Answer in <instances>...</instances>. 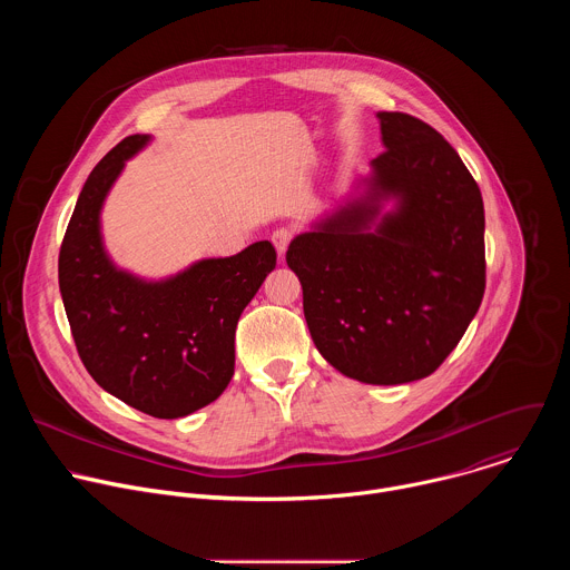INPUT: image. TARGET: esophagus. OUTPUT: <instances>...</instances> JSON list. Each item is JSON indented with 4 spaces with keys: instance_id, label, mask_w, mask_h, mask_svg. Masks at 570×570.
<instances>
[{
    "instance_id": "esophagus-1",
    "label": "esophagus",
    "mask_w": 570,
    "mask_h": 570,
    "mask_svg": "<svg viewBox=\"0 0 570 570\" xmlns=\"http://www.w3.org/2000/svg\"><path fill=\"white\" fill-rule=\"evenodd\" d=\"M271 238H273V243H275V248H277L279 257H284V253H286V248H288V243H291V238H293V232H291L288 227H277Z\"/></svg>"
}]
</instances>
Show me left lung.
I'll list each match as a JSON object with an SVG mask.
<instances>
[{
  "instance_id": "1",
  "label": "left lung",
  "mask_w": 570,
  "mask_h": 570,
  "mask_svg": "<svg viewBox=\"0 0 570 570\" xmlns=\"http://www.w3.org/2000/svg\"><path fill=\"white\" fill-rule=\"evenodd\" d=\"M376 117L385 150L356 183L361 194L297 234L286 264L327 363L361 383L399 385L433 374L478 313L484 207L435 128L403 112Z\"/></svg>"
}]
</instances>
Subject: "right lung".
Returning a JSON list of instances; mask_svg holds the SVG:
<instances>
[{
  "label": "right lung",
  "mask_w": 570,
  "mask_h": 570,
  "mask_svg": "<svg viewBox=\"0 0 570 570\" xmlns=\"http://www.w3.org/2000/svg\"><path fill=\"white\" fill-rule=\"evenodd\" d=\"M150 135L119 141L90 174L69 218L58 284L80 361L132 409L178 420L216 401L234 374L236 322L277 264L271 240L225 259H200L148 282L112 264L104 248L108 191Z\"/></svg>",
  "instance_id": "obj_1"
}]
</instances>
